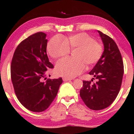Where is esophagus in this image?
I'll return each mask as SVG.
<instances>
[{
  "label": "esophagus",
  "instance_id": "obj_1",
  "mask_svg": "<svg viewBox=\"0 0 134 134\" xmlns=\"http://www.w3.org/2000/svg\"><path fill=\"white\" fill-rule=\"evenodd\" d=\"M63 80L64 81H69L71 80V79H69V78H67V77H63Z\"/></svg>",
  "mask_w": 134,
  "mask_h": 134
}]
</instances>
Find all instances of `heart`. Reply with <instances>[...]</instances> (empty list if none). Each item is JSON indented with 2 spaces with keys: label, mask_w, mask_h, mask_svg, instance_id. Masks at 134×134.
I'll return each instance as SVG.
<instances>
[{
  "label": "heart",
  "mask_w": 134,
  "mask_h": 134,
  "mask_svg": "<svg viewBox=\"0 0 134 134\" xmlns=\"http://www.w3.org/2000/svg\"><path fill=\"white\" fill-rule=\"evenodd\" d=\"M70 48L76 49L75 58L65 57L56 64L55 71L59 76L72 78L80 74L88 65L96 63L103 54V46L95 41L94 38L86 33H79L65 38L62 35L52 38L47 45V50L53 58H57L70 53Z\"/></svg>",
  "instance_id": "heart-1"
}]
</instances>
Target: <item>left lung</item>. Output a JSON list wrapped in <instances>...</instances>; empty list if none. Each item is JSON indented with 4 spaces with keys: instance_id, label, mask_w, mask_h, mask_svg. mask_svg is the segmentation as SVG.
<instances>
[{
    "instance_id": "left-lung-1",
    "label": "left lung",
    "mask_w": 134,
    "mask_h": 134,
    "mask_svg": "<svg viewBox=\"0 0 134 134\" xmlns=\"http://www.w3.org/2000/svg\"><path fill=\"white\" fill-rule=\"evenodd\" d=\"M104 51L96 65L89 72L97 81L83 80L80 96L90 109L99 110L108 107L116 99L122 85L124 63L121 54L112 38L98 31ZM94 79V78H93Z\"/></svg>"
}]
</instances>
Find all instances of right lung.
<instances>
[{"mask_svg":"<svg viewBox=\"0 0 134 134\" xmlns=\"http://www.w3.org/2000/svg\"><path fill=\"white\" fill-rule=\"evenodd\" d=\"M47 35L40 32L18 45L11 62L10 74L18 99L27 109L43 112L55 99L62 77L46 81L47 70L54 65L47 54Z\"/></svg>","mask_w":134,"mask_h":134,"instance_id":"1","label":"right lung"}]
</instances>
